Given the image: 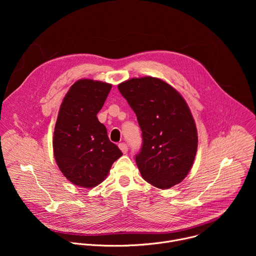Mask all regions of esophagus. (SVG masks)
<instances>
[{
	"mask_svg": "<svg viewBox=\"0 0 256 256\" xmlns=\"http://www.w3.org/2000/svg\"><path fill=\"white\" fill-rule=\"evenodd\" d=\"M118 148L122 150V153H126L128 152V144H124V142H120V144H118Z\"/></svg>",
	"mask_w": 256,
	"mask_h": 256,
	"instance_id": "esophagus-1",
	"label": "esophagus"
}]
</instances>
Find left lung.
I'll use <instances>...</instances> for the list:
<instances>
[{"label":"left lung","mask_w":256,"mask_h":256,"mask_svg":"<svg viewBox=\"0 0 256 256\" xmlns=\"http://www.w3.org/2000/svg\"><path fill=\"white\" fill-rule=\"evenodd\" d=\"M118 88L142 130V148L136 155L142 177L161 190L180 184L198 150L196 126L188 103L158 78H132Z\"/></svg>","instance_id":"obj_1"}]
</instances>
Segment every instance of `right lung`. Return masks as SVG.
Returning a JSON list of instances; mask_svg holds the SVG:
<instances>
[{
  "label": "right lung",
  "instance_id": "1",
  "mask_svg": "<svg viewBox=\"0 0 256 256\" xmlns=\"http://www.w3.org/2000/svg\"><path fill=\"white\" fill-rule=\"evenodd\" d=\"M112 84L82 79L66 94L54 126L56 162L72 184L91 188L105 179L122 155L98 118Z\"/></svg>",
  "mask_w": 256,
  "mask_h": 256
}]
</instances>
